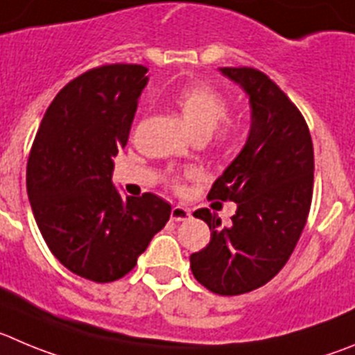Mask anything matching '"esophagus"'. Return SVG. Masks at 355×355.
<instances>
[{
	"instance_id": "1",
	"label": "esophagus",
	"mask_w": 355,
	"mask_h": 355,
	"mask_svg": "<svg viewBox=\"0 0 355 355\" xmlns=\"http://www.w3.org/2000/svg\"><path fill=\"white\" fill-rule=\"evenodd\" d=\"M189 217H191V211H189L187 208L180 207V205H177V207L171 208V220H175V223H180V220H187Z\"/></svg>"
}]
</instances>
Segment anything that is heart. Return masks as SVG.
<instances>
[{
  "mask_svg": "<svg viewBox=\"0 0 355 355\" xmlns=\"http://www.w3.org/2000/svg\"><path fill=\"white\" fill-rule=\"evenodd\" d=\"M175 105L196 140L210 138L230 115L227 99L220 92L203 84H193L182 89L175 99ZM223 140H226V135ZM177 185H180V182H177Z\"/></svg>",
  "mask_w": 355,
  "mask_h": 355,
  "instance_id": "obj_1",
  "label": "heart"
}]
</instances>
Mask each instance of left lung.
<instances>
[{
	"mask_svg": "<svg viewBox=\"0 0 355 355\" xmlns=\"http://www.w3.org/2000/svg\"><path fill=\"white\" fill-rule=\"evenodd\" d=\"M220 73L248 96L250 131L208 193V200L236 203L233 223L224 227L208 208L194 211L211 236L191 256V270L211 293L236 296L270 282L293 254L312 203L313 145L301 112L263 71Z\"/></svg>",
	"mask_w": 355,
	"mask_h": 355,
	"instance_id": "obj_1",
	"label": "left lung"
}]
</instances>
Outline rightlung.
<instances>
[{"mask_svg": "<svg viewBox=\"0 0 355 355\" xmlns=\"http://www.w3.org/2000/svg\"><path fill=\"white\" fill-rule=\"evenodd\" d=\"M145 73L141 64L82 73L58 92L29 152L28 198L43 240L62 266L98 284L137 266L171 214L155 194L122 198L112 182Z\"/></svg>", "mask_w": 355, "mask_h": 355, "instance_id": "add662e5", "label": "right lung"}]
</instances>
